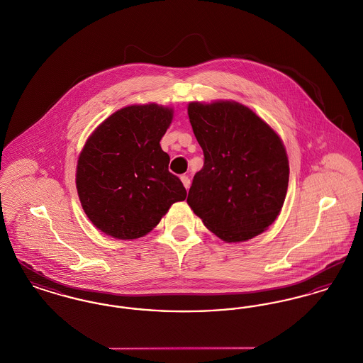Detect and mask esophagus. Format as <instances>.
<instances>
[{"label":"esophagus","mask_w":363,"mask_h":363,"mask_svg":"<svg viewBox=\"0 0 363 363\" xmlns=\"http://www.w3.org/2000/svg\"><path fill=\"white\" fill-rule=\"evenodd\" d=\"M181 181H182V184H184V186L186 188V190L190 188V178L188 175H181Z\"/></svg>","instance_id":"obj_1"}]
</instances>
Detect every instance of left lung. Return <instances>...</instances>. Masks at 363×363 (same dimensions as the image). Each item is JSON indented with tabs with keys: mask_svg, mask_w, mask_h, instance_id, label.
I'll return each mask as SVG.
<instances>
[{
	"mask_svg": "<svg viewBox=\"0 0 363 363\" xmlns=\"http://www.w3.org/2000/svg\"><path fill=\"white\" fill-rule=\"evenodd\" d=\"M188 116L204 152L188 204L225 242L252 240L277 220L289 186L281 138L249 107L191 102Z\"/></svg>",
	"mask_w": 363,
	"mask_h": 363,
	"instance_id": "obj_1",
	"label": "left lung"
}]
</instances>
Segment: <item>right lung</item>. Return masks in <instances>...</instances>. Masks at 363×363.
<instances>
[{"label":"right lung","instance_id":"obj_1","mask_svg":"<svg viewBox=\"0 0 363 363\" xmlns=\"http://www.w3.org/2000/svg\"><path fill=\"white\" fill-rule=\"evenodd\" d=\"M173 114V108L156 104L126 106L86 140L76 188L88 219L104 234L117 240L144 237L174 203L186 199L159 144Z\"/></svg>","mask_w":363,"mask_h":363}]
</instances>
